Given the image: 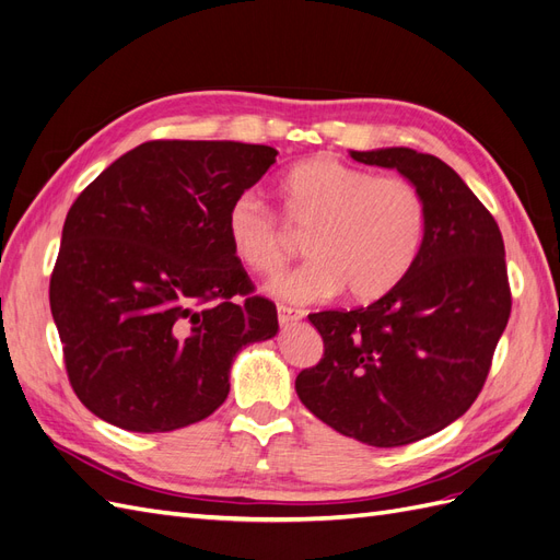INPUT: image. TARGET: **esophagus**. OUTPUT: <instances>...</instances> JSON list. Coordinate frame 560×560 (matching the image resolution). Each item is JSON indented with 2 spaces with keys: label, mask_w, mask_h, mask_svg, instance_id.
I'll use <instances>...</instances> for the list:
<instances>
[{
  "label": "esophagus",
  "mask_w": 560,
  "mask_h": 560,
  "mask_svg": "<svg viewBox=\"0 0 560 560\" xmlns=\"http://www.w3.org/2000/svg\"><path fill=\"white\" fill-rule=\"evenodd\" d=\"M303 315L301 308H294V306H284V303H278V319H280V325L282 327H290V325H294V322H299Z\"/></svg>",
  "instance_id": "esophagus-1"
}]
</instances>
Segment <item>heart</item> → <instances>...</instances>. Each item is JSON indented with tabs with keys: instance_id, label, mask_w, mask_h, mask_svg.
<instances>
[{
	"instance_id": "b5f03b06",
	"label": "heart",
	"mask_w": 560,
	"mask_h": 560,
	"mask_svg": "<svg viewBox=\"0 0 560 560\" xmlns=\"http://www.w3.org/2000/svg\"><path fill=\"white\" fill-rule=\"evenodd\" d=\"M284 214L308 231L311 261L273 282L287 301L311 303L346 290L352 301H376L409 276L428 208L418 186L399 175H374L331 154L296 163L282 182ZM231 249L245 268L276 276L292 254L284 219L254 191L231 200Z\"/></svg>"
}]
</instances>
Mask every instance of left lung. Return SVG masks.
Wrapping results in <instances>:
<instances>
[{
	"label": "left lung",
	"instance_id": "obj_1",
	"mask_svg": "<svg viewBox=\"0 0 560 560\" xmlns=\"http://www.w3.org/2000/svg\"><path fill=\"white\" fill-rule=\"evenodd\" d=\"M350 156L418 186L425 241L409 276L371 306L308 315L325 354L296 376V395L336 432L393 448L444 430L479 397L512 290L498 222L451 165L406 147Z\"/></svg>",
	"mask_w": 560,
	"mask_h": 560
}]
</instances>
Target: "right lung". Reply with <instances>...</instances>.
Returning a JSON list of instances; mask_svg holds the SVG:
<instances>
[{"mask_svg":"<svg viewBox=\"0 0 560 560\" xmlns=\"http://www.w3.org/2000/svg\"><path fill=\"white\" fill-rule=\"evenodd\" d=\"M278 151L151 140L116 159L67 212L50 313L70 385L130 432H171L214 413L235 352L278 331L226 235L231 200Z\"/></svg>","mask_w":560,"mask_h":560,"instance_id":"obj_1","label":"right lung"}]
</instances>
